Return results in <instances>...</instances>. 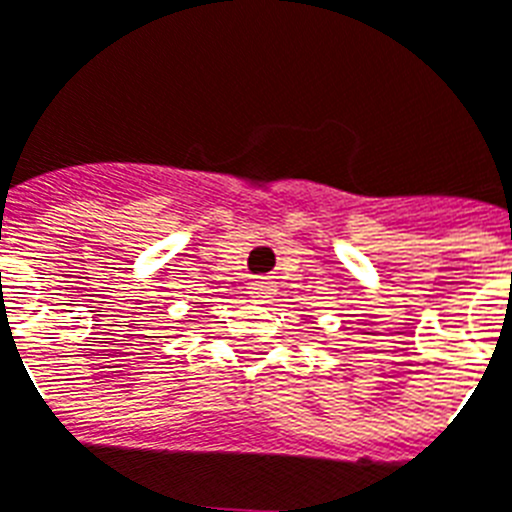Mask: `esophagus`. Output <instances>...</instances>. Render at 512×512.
Segmentation results:
<instances>
[{
  "label": "esophagus",
  "mask_w": 512,
  "mask_h": 512,
  "mask_svg": "<svg viewBox=\"0 0 512 512\" xmlns=\"http://www.w3.org/2000/svg\"><path fill=\"white\" fill-rule=\"evenodd\" d=\"M251 298H253V301H269V298H272V282H269V280L253 282Z\"/></svg>",
  "instance_id": "34e87169"
}]
</instances>
